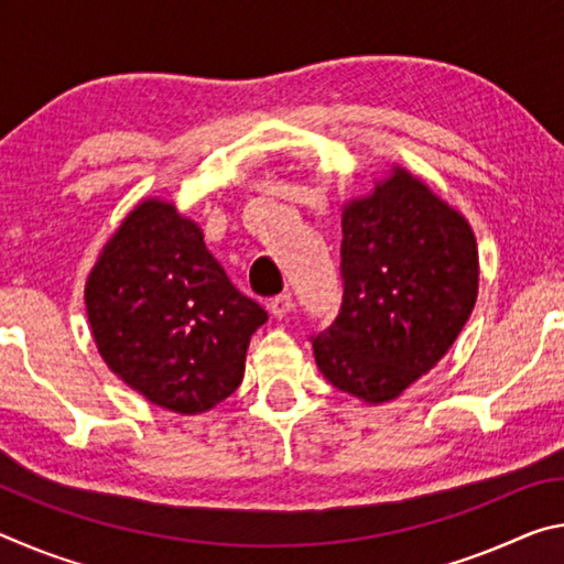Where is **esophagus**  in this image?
I'll return each instance as SVG.
<instances>
[{"mask_svg": "<svg viewBox=\"0 0 564 564\" xmlns=\"http://www.w3.org/2000/svg\"><path fill=\"white\" fill-rule=\"evenodd\" d=\"M269 311L275 318H285L293 311V295L291 293L275 295V299H271V303H269Z\"/></svg>", "mask_w": 564, "mask_h": 564, "instance_id": "1", "label": "esophagus"}]
</instances>
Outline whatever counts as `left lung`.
<instances>
[{
    "instance_id": "obj_1",
    "label": "left lung",
    "mask_w": 564,
    "mask_h": 564,
    "mask_svg": "<svg viewBox=\"0 0 564 564\" xmlns=\"http://www.w3.org/2000/svg\"><path fill=\"white\" fill-rule=\"evenodd\" d=\"M336 321L311 336L321 373L343 393L388 403L441 360L477 299L470 224L395 166L343 208Z\"/></svg>"
}]
</instances>
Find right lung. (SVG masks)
Wrapping results in <instances>:
<instances>
[{"mask_svg":"<svg viewBox=\"0 0 564 564\" xmlns=\"http://www.w3.org/2000/svg\"><path fill=\"white\" fill-rule=\"evenodd\" d=\"M94 340L137 393L196 415L241 386L269 313L246 299L176 206L147 198L104 246L84 291Z\"/></svg>","mask_w":564,"mask_h":564,"instance_id":"obj_1","label":"right lung"}]
</instances>
